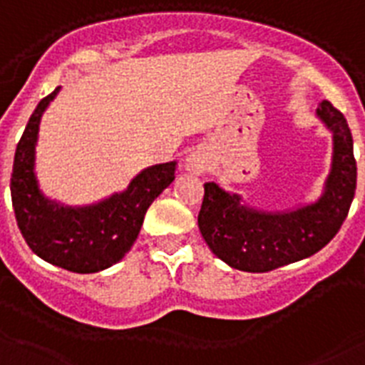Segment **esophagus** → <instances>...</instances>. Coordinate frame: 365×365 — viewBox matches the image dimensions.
<instances>
[{"mask_svg": "<svg viewBox=\"0 0 365 365\" xmlns=\"http://www.w3.org/2000/svg\"><path fill=\"white\" fill-rule=\"evenodd\" d=\"M185 168L189 173L202 174L207 170V155L202 150H191L185 158Z\"/></svg>", "mask_w": 365, "mask_h": 365, "instance_id": "esophagus-1", "label": "esophagus"}]
</instances>
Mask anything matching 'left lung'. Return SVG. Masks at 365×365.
<instances>
[{
  "mask_svg": "<svg viewBox=\"0 0 365 365\" xmlns=\"http://www.w3.org/2000/svg\"><path fill=\"white\" fill-rule=\"evenodd\" d=\"M317 116L332 131V168L314 204L269 213L241 204L215 182L204 183L198 228L217 258L247 272H267L304 259L330 243L344 225L356 191L353 135L345 116L323 100Z\"/></svg>",
  "mask_w": 365,
  "mask_h": 365,
  "instance_id": "1",
  "label": "left lung"
}]
</instances>
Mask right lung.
Listing matches in <instances>:
<instances>
[{
    "label": "right lung",
    "mask_w": 365,
    "mask_h": 365,
    "mask_svg": "<svg viewBox=\"0 0 365 365\" xmlns=\"http://www.w3.org/2000/svg\"><path fill=\"white\" fill-rule=\"evenodd\" d=\"M59 93L42 98L16 146L11 197L18 228L29 249L57 267L98 272L120 262L133 247L150 204L173 183L176 161L137 174L124 192L85 207L61 206L44 197L35 176V145L42 113Z\"/></svg>",
    "instance_id": "right-lung-1"
}]
</instances>
